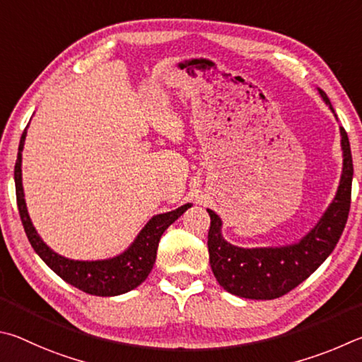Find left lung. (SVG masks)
<instances>
[{
	"label": "left lung",
	"mask_w": 362,
	"mask_h": 362,
	"mask_svg": "<svg viewBox=\"0 0 362 362\" xmlns=\"http://www.w3.org/2000/svg\"><path fill=\"white\" fill-rule=\"evenodd\" d=\"M320 95L334 112L327 95L322 90ZM340 136L344 168L337 194L320 223L300 242L280 248H238L221 235L223 221L218 214L206 210L211 218L208 230L211 270L227 293L245 299H276L305 281L334 251L350 213L353 181L351 149L344 127Z\"/></svg>",
	"instance_id": "left-lung-1"
}]
</instances>
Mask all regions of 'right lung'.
<instances>
[{
  "mask_svg": "<svg viewBox=\"0 0 362 362\" xmlns=\"http://www.w3.org/2000/svg\"><path fill=\"white\" fill-rule=\"evenodd\" d=\"M27 129L23 130L21 144H18V154L14 168V181H16V195L17 206L21 213V219L23 224L25 233H27L28 242L33 246L36 255L52 269L62 280L71 284V286L84 291L87 294L111 297L119 296L139 286L154 267L157 246L160 242L162 233L168 229L175 221L185 213L191 204H186L177 208V210L157 214L143 230L138 233L129 250L122 255L105 261H73L60 255H57L49 246L42 242L41 237L35 230L31 219L28 216L27 204H25L23 186H22V151Z\"/></svg>",
  "mask_w": 362,
  "mask_h": 362,
  "instance_id": "add662e5",
  "label": "right lung"
}]
</instances>
